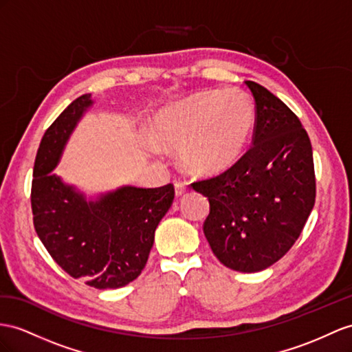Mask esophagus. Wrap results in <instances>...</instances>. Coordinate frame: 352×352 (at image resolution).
I'll return each instance as SVG.
<instances>
[{
	"mask_svg": "<svg viewBox=\"0 0 352 352\" xmlns=\"http://www.w3.org/2000/svg\"><path fill=\"white\" fill-rule=\"evenodd\" d=\"M174 186H175V195L177 196H182V195L187 193V190H188V187H187L186 182H183V179H175Z\"/></svg>",
	"mask_w": 352,
	"mask_h": 352,
	"instance_id": "1",
	"label": "esophagus"
}]
</instances>
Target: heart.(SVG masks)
<instances>
[{
  "label": "heart",
  "mask_w": 352,
  "mask_h": 352,
  "mask_svg": "<svg viewBox=\"0 0 352 352\" xmlns=\"http://www.w3.org/2000/svg\"><path fill=\"white\" fill-rule=\"evenodd\" d=\"M254 123V107L245 94L208 90L160 110L153 133L162 146L179 148L188 173L215 175L242 157Z\"/></svg>",
  "instance_id": "obj_1"
}]
</instances>
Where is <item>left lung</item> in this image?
Here are the masks:
<instances>
[{"label": "left lung", "mask_w": 352, "mask_h": 352, "mask_svg": "<svg viewBox=\"0 0 352 352\" xmlns=\"http://www.w3.org/2000/svg\"><path fill=\"white\" fill-rule=\"evenodd\" d=\"M245 85L256 102L253 144L232 168L192 187L210 201L204 233L215 257L238 272H258L300 236L317 187L299 117L262 85Z\"/></svg>", "instance_id": "left-lung-1"}]
</instances>
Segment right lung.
<instances>
[{
    "instance_id": "add662e5",
    "label": "right lung",
    "mask_w": 352,
    "mask_h": 352,
    "mask_svg": "<svg viewBox=\"0 0 352 352\" xmlns=\"http://www.w3.org/2000/svg\"><path fill=\"white\" fill-rule=\"evenodd\" d=\"M90 104V94L78 96L43 135L34 164L31 208L35 232L52 258L69 276L104 290L140 276L175 190L170 183L156 188L122 187L86 202L49 174Z\"/></svg>"
}]
</instances>
